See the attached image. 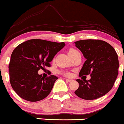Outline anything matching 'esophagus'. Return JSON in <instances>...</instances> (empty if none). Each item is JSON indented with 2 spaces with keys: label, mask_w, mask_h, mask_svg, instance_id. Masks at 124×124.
<instances>
[{
  "label": "esophagus",
  "mask_w": 124,
  "mask_h": 124,
  "mask_svg": "<svg viewBox=\"0 0 124 124\" xmlns=\"http://www.w3.org/2000/svg\"><path fill=\"white\" fill-rule=\"evenodd\" d=\"M66 81L67 82H69V83H70V82L73 81V80H72V79H66Z\"/></svg>",
  "instance_id": "34e87169"
}]
</instances>
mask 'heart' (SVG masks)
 I'll list each match as a JSON object with an SVG mask.
<instances>
[{"instance_id":"heart-1","label":"heart","mask_w":124,"mask_h":124,"mask_svg":"<svg viewBox=\"0 0 124 124\" xmlns=\"http://www.w3.org/2000/svg\"><path fill=\"white\" fill-rule=\"evenodd\" d=\"M78 52H78L77 50L75 49H73V48H71V49H70L69 50L68 54H69V55H73L75 54L78 53ZM62 73H63L64 75L67 76V77H69V76L70 75V73L69 72H62Z\"/></svg>"}]
</instances>
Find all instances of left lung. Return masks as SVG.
Here are the masks:
<instances>
[{
	"instance_id": "8db88e82",
	"label": "left lung",
	"mask_w": 124,
	"mask_h": 124,
	"mask_svg": "<svg viewBox=\"0 0 124 124\" xmlns=\"http://www.w3.org/2000/svg\"><path fill=\"white\" fill-rule=\"evenodd\" d=\"M75 46L86 59L79 73V77L90 74L89 80L78 79L79 86L75 93L86 100L99 98L113 86L118 75V57L115 49L100 40H83L75 42Z\"/></svg>"
}]
</instances>
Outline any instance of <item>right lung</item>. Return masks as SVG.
I'll return each mask as SVG.
<instances>
[{"label":"right lung","mask_w":124,"mask_h":124,"mask_svg":"<svg viewBox=\"0 0 124 124\" xmlns=\"http://www.w3.org/2000/svg\"><path fill=\"white\" fill-rule=\"evenodd\" d=\"M64 46V42L32 39L14 49L9 64V78L13 90L20 97L36 102L50 93L58 78L51 75L45 78L38 71L50 67L54 56Z\"/></svg>","instance_id":"right-lung-1"}]
</instances>
